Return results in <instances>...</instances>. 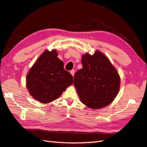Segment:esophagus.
Returning <instances> with one entry per match:
<instances>
[{"label":"esophagus","mask_w":147,"mask_h":147,"mask_svg":"<svg viewBox=\"0 0 147 147\" xmlns=\"http://www.w3.org/2000/svg\"><path fill=\"white\" fill-rule=\"evenodd\" d=\"M74 72H75V71H74V69H73V70H71V71H70V73H71V75H72L73 76H74Z\"/></svg>","instance_id":"esophagus-1"}]
</instances>
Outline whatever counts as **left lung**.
Listing matches in <instances>:
<instances>
[{"label":"left lung","instance_id":"1","mask_svg":"<svg viewBox=\"0 0 147 147\" xmlns=\"http://www.w3.org/2000/svg\"><path fill=\"white\" fill-rule=\"evenodd\" d=\"M82 68L75 73L74 85L82 103L98 109L109 105L119 91L120 78L107 56L99 50L82 56Z\"/></svg>","mask_w":147,"mask_h":147}]
</instances>
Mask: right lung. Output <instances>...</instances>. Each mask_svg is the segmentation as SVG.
Segmentation results:
<instances>
[{"label": "right lung", "mask_w": 147, "mask_h": 147, "mask_svg": "<svg viewBox=\"0 0 147 147\" xmlns=\"http://www.w3.org/2000/svg\"><path fill=\"white\" fill-rule=\"evenodd\" d=\"M54 49L45 50L30 69L26 86L33 99L48 104L58 99L68 86L73 84V77L64 69V63Z\"/></svg>", "instance_id": "1"}]
</instances>
